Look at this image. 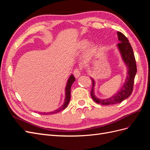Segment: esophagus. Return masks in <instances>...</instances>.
Returning <instances> with one entry per match:
<instances>
[{"label":"esophagus","mask_w":150,"mask_h":150,"mask_svg":"<svg viewBox=\"0 0 150 150\" xmlns=\"http://www.w3.org/2000/svg\"><path fill=\"white\" fill-rule=\"evenodd\" d=\"M74 76L76 78H78L79 77L81 76V71L79 69H75L73 72Z\"/></svg>","instance_id":"1"}]
</instances>
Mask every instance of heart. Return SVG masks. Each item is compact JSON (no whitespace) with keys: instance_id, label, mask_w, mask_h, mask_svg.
Masks as SVG:
<instances>
[{"instance_id":"obj_1","label":"heart","mask_w":150,"mask_h":150,"mask_svg":"<svg viewBox=\"0 0 150 150\" xmlns=\"http://www.w3.org/2000/svg\"><path fill=\"white\" fill-rule=\"evenodd\" d=\"M88 41L86 40H82L79 42V47L81 49H83L86 47V45H87ZM95 49H96V46L94 43L90 42L88 44L87 47H86V51L84 53V57L86 59H88L93 56V54L94 52Z\"/></svg>"}]
</instances>
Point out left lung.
Wrapping results in <instances>:
<instances>
[{
  "label": "left lung",
  "instance_id": "left-lung-1",
  "mask_svg": "<svg viewBox=\"0 0 150 150\" xmlns=\"http://www.w3.org/2000/svg\"><path fill=\"white\" fill-rule=\"evenodd\" d=\"M117 38H118L119 43L116 45L121 56L122 60L126 64L127 67V76L125 81L124 84H122L120 89L115 93L111 97L100 99L98 98L94 94V86L95 81L92 78V89L91 91V96L93 100L98 104H101L103 105H110V104H115L120 103L125 99L129 97L133 92L134 79L137 72L136 60L132 47L129 42L128 39L126 36L120 32L117 33Z\"/></svg>",
  "mask_w": 150,
  "mask_h": 150
}]
</instances>
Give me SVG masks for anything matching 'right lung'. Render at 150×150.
I'll list each match as a JSON object with an SVG mask.
<instances>
[{"instance_id":"1","label":"right lung","mask_w":150,"mask_h":150,"mask_svg":"<svg viewBox=\"0 0 150 150\" xmlns=\"http://www.w3.org/2000/svg\"><path fill=\"white\" fill-rule=\"evenodd\" d=\"M76 80L75 78L74 77V76L71 74L69 79H68L67 81V84L65 88V99H64V101L63 104H62V106L61 107H59V108H57V110H56L55 111H51V112H38L41 115H52V114H56V113H57L59 111L64 110V109L66 108V107L67 106L68 104L69 103L70 99H71V88L72 84H73V83Z\"/></svg>"}]
</instances>
